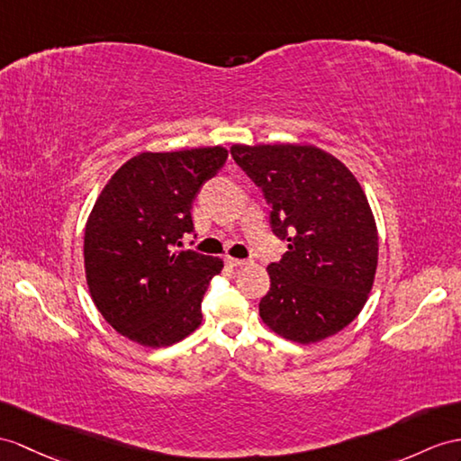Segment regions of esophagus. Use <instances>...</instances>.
Masks as SVG:
<instances>
[{"mask_svg": "<svg viewBox=\"0 0 461 461\" xmlns=\"http://www.w3.org/2000/svg\"><path fill=\"white\" fill-rule=\"evenodd\" d=\"M224 264H227L229 267H240L246 264V260H242V258H232V256H227L224 258Z\"/></svg>", "mask_w": 461, "mask_h": 461, "instance_id": "esophagus-1", "label": "esophagus"}]
</instances>
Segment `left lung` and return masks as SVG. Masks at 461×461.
Wrapping results in <instances>:
<instances>
[{
  "instance_id": "obj_1",
  "label": "left lung",
  "mask_w": 461,
  "mask_h": 461,
  "mask_svg": "<svg viewBox=\"0 0 461 461\" xmlns=\"http://www.w3.org/2000/svg\"><path fill=\"white\" fill-rule=\"evenodd\" d=\"M230 154L262 189L282 260L267 266L260 317L299 344L329 339L364 309L377 269V227L354 174L311 144H232Z\"/></svg>"
}]
</instances>
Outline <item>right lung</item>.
<instances>
[{"mask_svg": "<svg viewBox=\"0 0 461 461\" xmlns=\"http://www.w3.org/2000/svg\"><path fill=\"white\" fill-rule=\"evenodd\" d=\"M227 156L222 146L142 152L99 194L84 234L86 279L97 311L129 340L172 346L201 324V301L222 260L176 249L194 232L201 185Z\"/></svg>", "mask_w": 461, "mask_h": 461, "instance_id": "add662e5", "label": "right lung"}]
</instances>
